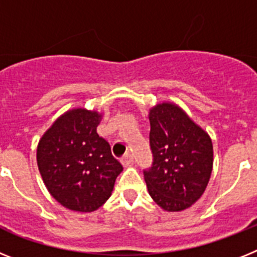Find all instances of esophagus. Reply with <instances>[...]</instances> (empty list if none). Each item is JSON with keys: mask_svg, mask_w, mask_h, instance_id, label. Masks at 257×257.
Returning a JSON list of instances; mask_svg holds the SVG:
<instances>
[{"mask_svg": "<svg viewBox=\"0 0 257 257\" xmlns=\"http://www.w3.org/2000/svg\"><path fill=\"white\" fill-rule=\"evenodd\" d=\"M133 160H135V158H133V155L132 154H125V155L122 156L121 158V163H122V166H132L133 164Z\"/></svg>", "mask_w": 257, "mask_h": 257, "instance_id": "1", "label": "esophagus"}]
</instances>
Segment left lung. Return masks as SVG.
<instances>
[{"label": "left lung", "mask_w": 257, "mask_h": 257, "mask_svg": "<svg viewBox=\"0 0 257 257\" xmlns=\"http://www.w3.org/2000/svg\"><path fill=\"white\" fill-rule=\"evenodd\" d=\"M149 119L153 166L144 171L149 194L164 211H184L208 185L213 166L211 137L171 102L153 107Z\"/></svg>", "instance_id": "8db88e82"}]
</instances>
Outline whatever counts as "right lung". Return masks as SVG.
<instances>
[{
	"instance_id": "obj_1",
	"label": "right lung",
	"mask_w": 257,
	"mask_h": 257,
	"mask_svg": "<svg viewBox=\"0 0 257 257\" xmlns=\"http://www.w3.org/2000/svg\"><path fill=\"white\" fill-rule=\"evenodd\" d=\"M97 111L73 108L59 116L37 146V166L46 189L71 211L93 212L113 190L122 166L99 137Z\"/></svg>"
}]
</instances>
